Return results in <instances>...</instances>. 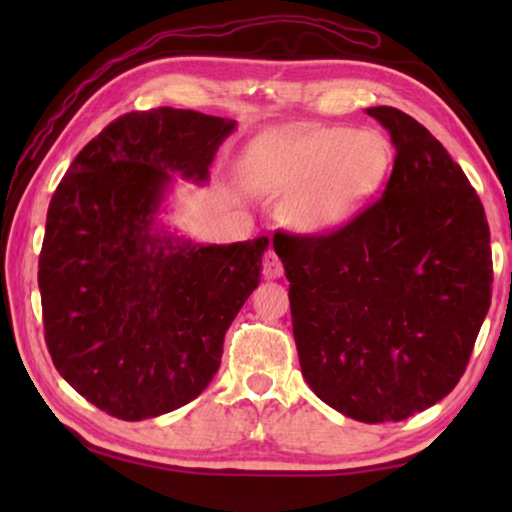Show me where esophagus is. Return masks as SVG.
<instances>
[{"label": "esophagus", "mask_w": 512, "mask_h": 512, "mask_svg": "<svg viewBox=\"0 0 512 512\" xmlns=\"http://www.w3.org/2000/svg\"><path fill=\"white\" fill-rule=\"evenodd\" d=\"M284 275V266L280 262V257L275 255V250H268L264 255V277L266 280H277V277Z\"/></svg>", "instance_id": "esophagus-1"}]
</instances>
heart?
<instances>
[{
  "label": "heart",
  "mask_w": 512,
  "mask_h": 512,
  "mask_svg": "<svg viewBox=\"0 0 512 512\" xmlns=\"http://www.w3.org/2000/svg\"><path fill=\"white\" fill-rule=\"evenodd\" d=\"M391 167V146L370 128L320 126L257 146L244 162L246 185L289 196L282 216L300 235H332L377 196Z\"/></svg>",
  "instance_id": "heart-1"
}]
</instances>
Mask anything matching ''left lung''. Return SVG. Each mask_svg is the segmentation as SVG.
Listing matches in <instances>:
<instances>
[{"mask_svg": "<svg viewBox=\"0 0 512 512\" xmlns=\"http://www.w3.org/2000/svg\"><path fill=\"white\" fill-rule=\"evenodd\" d=\"M391 135L384 194L325 237L277 232L302 377L359 422H400L463 377L490 309L483 205L445 146L406 112L366 110Z\"/></svg>", "mask_w": 512, "mask_h": 512, "instance_id": "8db88e82", "label": "left lung"}]
</instances>
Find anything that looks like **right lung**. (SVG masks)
<instances>
[{
    "instance_id": "right-lung-1",
    "label": "right lung",
    "mask_w": 512,
    "mask_h": 512,
    "mask_svg": "<svg viewBox=\"0 0 512 512\" xmlns=\"http://www.w3.org/2000/svg\"><path fill=\"white\" fill-rule=\"evenodd\" d=\"M237 121L158 108L112 121L51 196L38 262L56 370L119 420L196 400L259 284L268 239L194 244L162 223L178 178L205 185Z\"/></svg>"
}]
</instances>
